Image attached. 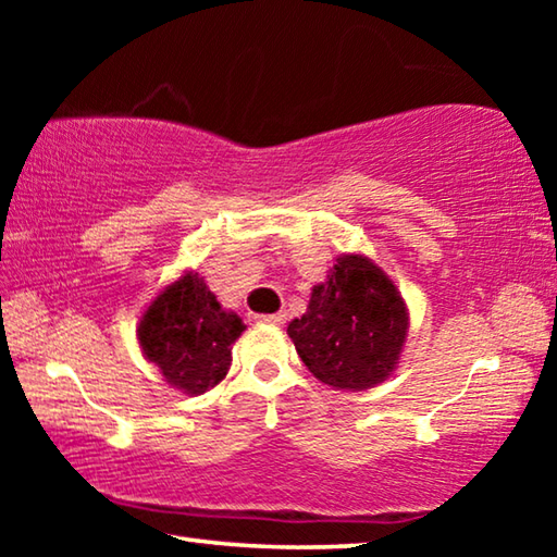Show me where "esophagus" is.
<instances>
[{"label":"esophagus","mask_w":557,"mask_h":557,"mask_svg":"<svg viewBox=\"0 0 557 557\" xmlns=\"http://www.w3.org/2000/svg\"><path fill=\"white\" fill-rule=\"evenodd\" d=\"M256 319H258V322H262V324H285L287 314H285V312H277V314H258Z\"/></svg>","instance_id":"obj_1"}]
</instances>
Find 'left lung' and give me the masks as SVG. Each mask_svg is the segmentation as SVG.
Returning <instances> with one entry per match:
<instances>
[{
	"label": "left lung",
	"mask_w": 557,
	"mask_h": 557,
	"mask_svg": "<svg viewBox=\"0 0 557 557\" xmlns=\"http://www.w3.org/2000/svg\"><path fill=\"white\" fill-rule=\"evenodd\" d=\"M408 326V307L393 280L366 256H342L287 334L317 381L336 391H369L395 371Z\"/></svg>",
	"instance_id": "left-lung-1"
}]
</instances>
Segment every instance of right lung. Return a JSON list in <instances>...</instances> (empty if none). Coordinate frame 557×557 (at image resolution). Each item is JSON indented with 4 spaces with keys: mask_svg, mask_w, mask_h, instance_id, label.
Listing matches in <instances>:
<instances>
[{
    "mask_svg": "<svg viewBox=\"0 0 557 557\" xmlns=\"http://www.w3.org/2000/svg\"><path fill=\"white\" fill-rule=\"evenodd\" d=\"M243 332V319L225 312L199 272H186L147 307L137 338L172 388L201 395L225 379Z\"/></svg>",
    "mask_w": 557,
    "mask_h": 557,
    "instance_id": "right-lung-1",
    "label": "right lung"
}]
</instances>
